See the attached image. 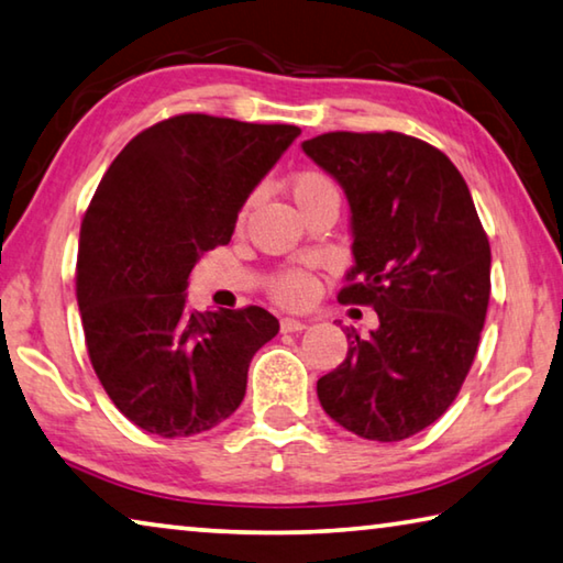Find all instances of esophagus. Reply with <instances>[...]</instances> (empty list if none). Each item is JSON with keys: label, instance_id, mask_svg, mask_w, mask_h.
<instances>
[{"label": "esophagus", "instance_id": "1", "mask_svg": "<svg viewBox=\"0 0 563 563\" xmlns=\"http://www.w3.org/2000/svg\"><path fill=\"white\" fill-rule=\"evenodd\" d=\"M282 331L284 334H299V331H303L307 329V324H303V321H299V319H291V317H287V319H282Z\"/></svg>", "mask_w": 563, "mask_h": 563}]
</instances>
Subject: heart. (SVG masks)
<instances>
[{"instance_id": "obj_1", "label": "heart", "mask_w": 563, "mask_h": 563, "mask_svg": "<svg viewBox=\"0 0 563 563\" xmlns=\"http://www.w3.org/2000/svg\"><path fill=\"white\" fill-rule=\"evenodd\" d=\"M289 189H291L294 201H297L301 211L309 209L311 205H317L319 199L336 195L334 181H331L327 174L319 169L294 172L289 179ZM269 289H272V297L276 301L287 303V307H303V303H309L311 299H314L317 279L303 269H287V272L274 276Z\"/></svg>"}]
</instances>
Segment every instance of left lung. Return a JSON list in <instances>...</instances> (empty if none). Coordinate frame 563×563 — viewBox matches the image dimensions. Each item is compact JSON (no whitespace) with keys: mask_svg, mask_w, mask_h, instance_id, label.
<instances>
[{"mask_svg":"<svg viewBox=\"0 0 563 563\" xmlns=\"http://www.w3.org/2000/svg\"><path fill=\"white\" fill-rule=\"evenodd\" d=\"M301 150L346 191L354 260L342 303L374 307L379 329H346L349 352L317 382L352 434L401 441L434 423L474 364L492 294V249L459 169L401 132H329Z\"/></svg>","mask_w":563,"mask_h":563,"instance_id":"obj_1","label":"left lung"}]
</instances>
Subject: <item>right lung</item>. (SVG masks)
<instances>
[{
    "label": "right lung",
    "instance_id": "add662e5",
    "mask_svg": "<svg viewBox=\"0 0 563 563\" xmlns=\"http://www.w3.org/2000/svg\"><path fill=\"white\" fill-rule=\"evenodd\" d=\"M294 124L177 114L109 164L81 219L77 301L89 362L114 407L164 439L232 417L252 356L279 321L262 307L191 311L189 274L232 239L239 209Z\"/></svg>",
    "mask_w": 563,
    "mask_h": 563
}]
</instances>
